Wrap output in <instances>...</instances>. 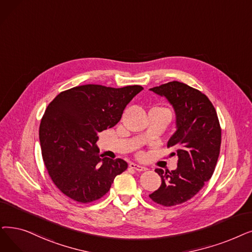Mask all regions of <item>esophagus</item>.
<instances>
[{
	"mask_svg": "<svg viewBox=\"0 0 252 252\" xmlns=\"http://www.w3.org/2000/svg\"><path fill=\"white\" fill-rule=\"evenodd\" d=\"M129 168H132L138 172H142V171H146L147 169L145 167H142L140 165H138V163H135V162H129Z\"/></svg>",
	"mask_w": 252,
	"mask_h": 252,
	"instance_id": "esophagus-1",
	"label": "esophagus"
}]
</instances>
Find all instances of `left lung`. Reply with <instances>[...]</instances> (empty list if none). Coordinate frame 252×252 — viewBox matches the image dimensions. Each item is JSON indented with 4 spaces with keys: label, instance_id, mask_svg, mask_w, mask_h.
I'll return each instance as SVG.
<instances>
[{
    "label": "left lung",
    "instance_id": "1",
    "mask_svg": "<svg viewBox=\"0 0 252 252\" xmlns=\"http://www.w3.org/2000/svg\"><path fill=\"white\" fill-rule=\"evenodd\" d=\"M165 95L176 112L177 130L168 141L178 156L177 169L163 172L158 190L149 198L158 205L171 207L190 200L210 180L220 157L221 127L215 108L208 96L193 87L171 81L150 89Z\"/></svg>",
    "mask_w": 252,
    "mask_h": 252
}]
</instances>
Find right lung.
I'll list each match as a JSON object with an SVG mask.
<instances>
[{
    "mask_svg": "<svg viewBox=\"0 0 252 252\" xmlns=\"http://www.w3.org/2000/svg\"><path fill=\"white\" fill-rule=\"evenodd\" d=\"M142 90L85 84L60 93L47 106L39 127L42 158L52 182L68 198L99 200L127 169L124 159L100 155L95 143L97 134L114 126Z\"/></svg>",
    "mask_w": 252,
    "mask_h": 252,
    "instance_id": "add662e5",
    "label": "right lung"
}]
</instances>
